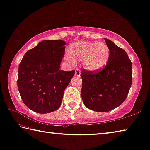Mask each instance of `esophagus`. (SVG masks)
I'll return each instance as SVG.
<instances>
[{"mask_svg": "<svg viewBox=\"0 0 150 150\" xmlns=\"http://www.w3.org/2000/svg\"><path fill=\"white\" fill-rule=\"evenodd\" d=\"M80 74H81L80 70L78 69H76L75 70V75L77 76V77H79V76H80Z\"/></svg>", "mask_w": 150, "mask_h": 150, "instance_id": "obj_1", "label": "esophagus"}]
</instances>
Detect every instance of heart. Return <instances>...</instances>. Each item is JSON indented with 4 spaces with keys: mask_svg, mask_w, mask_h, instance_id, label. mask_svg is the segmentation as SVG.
<instances>
[{
    "mask_svg": "<svg viewBox=\"0 0 150 150\" xmlns=\"http://www.w3.org/2000/svg\"><path fill=\"white\" fill-rule=\"evenodd\" d=\"M66 59L72 63L81 62L83 68L90 72L100 71L108 63L110 50L105 42L83 41L74 43L69 50Z\"/></svg>",
    "mask_w": 150,
    "mask_h": 150,
    "instance_id": "b5f03b06",
    "label": "heart"
}]
</instances>
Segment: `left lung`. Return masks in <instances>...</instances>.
Here are the masks:
<instances>
[{
	"label": "left lung",
	"mask_w": 150,
	"mask_h": 150,
	"mask_svg": "<svg viewBox=\"0 0 150 150\" xmlns=\"http://www.w3.org/2000/svg\"><path fill=\"white\" fill-rule=\"evenodd\" d=\"M110 50L108 63L101 71L83 70L81 98L84 105L94 111L105 112L124 102L132 83V63L124 49L105 39Z\"/></svg>",
	"instance_id": "obj_1"
}]
</instances>
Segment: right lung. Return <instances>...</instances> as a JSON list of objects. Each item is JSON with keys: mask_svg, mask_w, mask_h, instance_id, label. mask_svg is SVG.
<instances>
[{"mask_svg": "<svg viewBox=\"0 0 150 150\" xmlns=\"http://www.w3.org/2000/svg\"><path fill=\"white\" fill-rule=\"evenodd\" d=\"M66 42L44 40L28 50L19 66L17 87L26 106L45 114L56 111L75 71L59 70Z\"/></svg>", "mask_w": 150, "mask_h": 150, "instance_id": "obj_1", "label": "right lung"}]
</instances>
